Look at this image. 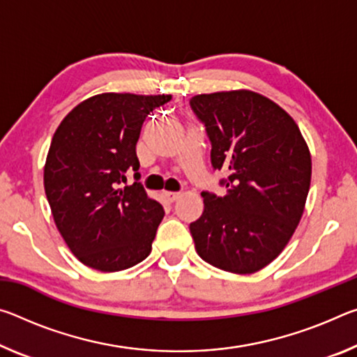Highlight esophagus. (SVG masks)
Listing matches in <instances>:
<instances>
[{
	"mask_svg": "<svg viewBox=\"0 0 357 357\" xmlns=\"http://www.w3.org/2000/svg\"><path fill=\"white\" fill-rule=\"evenodd\" d=\"M164 195H165V198H167V200H168V202H170V203H173V202H176V200H178V198L181 197V193H178V192H165V193H164Z\"/></svg>",
	"mask_w": 357,
	"mask_h": 357,
	"instance_id": "1",
	"label": "esophagus"
}]
</instances>
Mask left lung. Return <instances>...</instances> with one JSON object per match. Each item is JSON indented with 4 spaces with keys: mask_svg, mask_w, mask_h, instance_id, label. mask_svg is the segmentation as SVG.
<instances>
[{
    "mask_svg": "<svg viewBox=\"0 0 357 357\" xmlns=\"http://www.w3.org/2000/svg\"><path fill=\"white\" fill-rule=\"evenodd\" d=\"M190 107L206 128L214 170L228 173L227 195L203 192L190 223L204 261L253 274L280 255L304 213L312 157L298 124L264 96L238 89L198 94Z\"/></svg>",
    "mask_w": 357,
    "mask_h": 357,
    "instance_id": "8db88e82",
    "label": "left lung"
}]
</instances>
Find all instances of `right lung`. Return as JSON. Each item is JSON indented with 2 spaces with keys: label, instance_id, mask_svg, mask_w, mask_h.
<instances>
[{
  "label": "right lung",
  "instance_id": "right-lung-1",
  "mask_svg": "<svg viewBox=\"0 0 357 357\" xmlns=\"http://www.w3.org/2000/svg\"><path fill=\"white\" fill-rule=\"evenodd\" d=\"M172 96L104 93L70 110L52 138L44 187L70 252L89 268L116 273L146 258L164 208L140 183L135 146L143 121Z\"/></svg>",
  "mask_w": 357,
  "mask_h": 357
}]
</instances>
